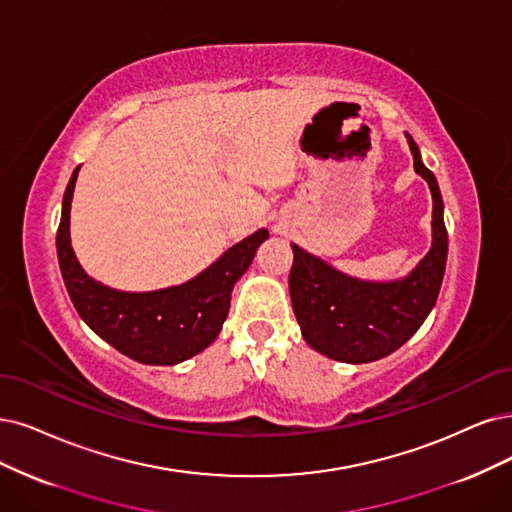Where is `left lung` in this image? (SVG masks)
<instances>
[{
  "mask_svg": "<svg viewBox=\"0 0 512 512\" xmlns=\"http://www.w3.org/2000/svg\"><path fill=\"white\" fill-rule=\"evenodd\" d=\"M415 173L432 194V246L415 270L392 282L346 276L293 246L289 293L301 335L320 354L342 363H371L399 350L437 304L447 263V230L439 183L407 135Z\"/></svg>",
  "mask_w": 512,
  "mask_h": 512,
  "instance_id": "left-lung-1",
  "label": "left lung"
}]
</instances>
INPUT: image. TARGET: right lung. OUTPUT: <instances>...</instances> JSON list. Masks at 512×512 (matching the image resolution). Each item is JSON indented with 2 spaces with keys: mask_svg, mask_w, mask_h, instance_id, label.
Wrapping results in <instances>:
<instances>
[{
  "mask_svg": "<svg viewBox=\"0 0 512 512\" xmlns=\"http://www.w3.org/2000/svg\"><path fill=\"white\" fill-rule=\"evenodd\" d=\"M73 170L56 232V253L67 293L84 323L109 346L143 365H177L215 342L230 312L236 280L249 270L259 244L270 234L259 230L227 249L213 266L179 287L126 293L92 280L75 259L69 238Z\"/></svg>",
  "mask_w": 512,
  "mask_h": 512,
  "instance_id": "obj_1",
  "label": "right lung"
}]
</instances>
